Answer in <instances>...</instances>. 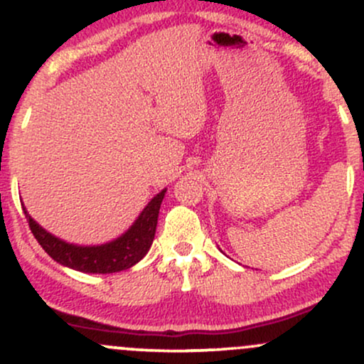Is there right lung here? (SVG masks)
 I'll return each instance as SVG.
<instances>
[{
  "label": "right lung",
  "mask_w": 364,
  "mask_h": 364,
  "mask_svg": "<svg viewBox=\"0 0 364 364\" xmlns=\"http://www.w3.org/2000/svg\"><path fill=\"white\" fill-rule=\"evenodd\" d=\"M164 193L166 190H162L161 193H157L150 200L147 207L141 210L139 219L133 223L124 235L116 237L114 241L99 246H78L66 243V241L46 231L44 228H41L28 215L25 207L22 208L37 243L43 246L44 252L53 260L73 270H78V272L112 274L129 269L147 255L150 246H152L154 236H156L159 208H161Z\"/></svg>",
  "instance_id": "obj_1"
}]
</instances>
